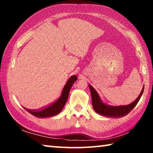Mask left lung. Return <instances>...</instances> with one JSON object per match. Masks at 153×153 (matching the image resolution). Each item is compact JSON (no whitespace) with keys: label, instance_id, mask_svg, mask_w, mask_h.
<instances>
[{"label":"left lung","instance_id":"left-lung-1","mask_svg":"<svg viewBox=\"0 0 153 153\" xmlns=\"http://www.w3.org/2000/svg\"><path fill=\"white\" fill-rule=\"evenodd\" d=\"M89 88L90 92H91L93 108H94L96 112L100 114V115L109 117H121L126 115L137 105L139 100L140 99L142 93L144 92L143 87L138 97L136 98V100L131 102V104L126 106H117V107H115V106H109L104 104L101 101L99 95L98 94L97 91L94 89V88L90 86V85H89Z\"/></svg>","mask_w":153,"mask_h":153}]
</instances>
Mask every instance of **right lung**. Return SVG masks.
<instances>
[{
  "instance_id": "right-lung-1",
  "label": "right lung",
  "mask_w": 153,
  "mask_h": 153,
  "mask_svg": "<svg viewBox=\"0 0 153 153\" xmlns=\"http://www.w3.org/2000/svg\"><path fill=\"white\" fill-rule=\"evenodd\" d=\"M77 79L76 76H72L65 85L60 97L47 107L40 110H32L26 108H25V109L33 115L38 117H49L57 115L61 112L65 105L71 88Z\"/></svg>"
}]
</instances>
